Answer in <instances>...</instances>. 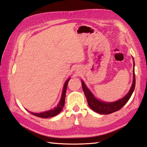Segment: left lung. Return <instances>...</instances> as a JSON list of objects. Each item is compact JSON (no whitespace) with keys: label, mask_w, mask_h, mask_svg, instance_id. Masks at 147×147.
I'll return each mask as SVG.
<instances>
[{"label":"left lung","mask_w":147,"mask_h":147,"mask_svg":"<svg viewBox=\"0 0 147 147\" xmlns=\"http://www.w3.org/2000/svg\"><path fill=\"white\" fill-rule=\"evenodd\" d=\"M132 58L133 60V77L132 85L131 86L128 93H127L124 97L118 100L112 102H107L102 101L100 100H98V98H96L95 97L94 95L92 93V92L88 89V88L86 86L83 81L82 80V84L84 93H85V95L86 96L89 107L92 111L101 114H110L111 113H113V112L115 111L119 110V109L123 107L127 102V101L129 100V99L133 94L134 90H135L136 83L135 74V62H134L133 57Z\"/></svg>","instance_id":"8db88e82"}]
</instances>
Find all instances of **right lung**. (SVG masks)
Returning <instances> with one entry per match:
<instances>
[{
  "label": "right lung",
  "mask_w": 147,
  "mask_h": 147,
  "mask_svg": "<svg viewBox=\"0 0 147 147\" xmlns=\"http://www.w3.org/2000/svg\"><path fill=\"white\" fill-rule=\"evenodd\" d=\"M71 79L70 77H69V78H67L65 81L64 85L63 87V90H62V96L60 101L58 103L57 105L55 107L54 109H51V110L49 111H47L45 112H40V113H34V112H30L31 114L35 115V116L39 117H42V118H49V117H52L55 116L57 114H59L60 112L62 111L63 109V107L64 106V103H65V92H66V88H67V86L69 81Z\"/></svg>",
  "instance_id": "obj_1"
}]
</instances>
